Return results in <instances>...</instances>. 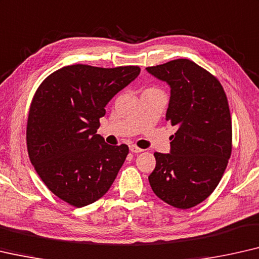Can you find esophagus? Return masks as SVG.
Segmentation results:
<instances>
[{"label":"esophagus","instance_id":"1","mask_svg":"<svg viewBox=\"0 0 259 259\" xmlns=\"http://www.w3.org/2000/svg\"><path fill=\"white\" fill-rule=\"evenodd\" d=\"M130 151L134 153H140L143 151V149L138 148V146H136V145H130Z\"/></svg>","mask_w":259,"mask_h":259}]
</instances>
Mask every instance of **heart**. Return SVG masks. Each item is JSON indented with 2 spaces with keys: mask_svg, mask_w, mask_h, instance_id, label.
<instances>
[{
  "mask_svg": "<svg viewBox=\"0 0 259 259\" xmlns=\"http://www.w3.org/2000/svg\"><path fill=\"white\" fill-rule=\"evenodd\" d=\"M152 90H157V88H153V87H150V88H148V90H146V91H152Z\"/></svg>",
  "mask_w": 259,
  "mask_h": 259,
  "instance_id": "1",
  "label": "heart"
}]
</instances>
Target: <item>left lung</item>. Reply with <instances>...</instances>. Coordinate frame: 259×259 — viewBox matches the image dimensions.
Here are the masks:
<instances>
[{
	"label": "left lung",
	"mask_w": 259,
	"mask_h": 259,
	"mask_svg": "<svg viewBox=\"0 0 259 259\" xmlns=\"http://www.w3.org/2000/svg\"><path fill=\"white\" fill-rule=\"evenodd\" d=\"M146 69L171 87L165 119L177 126L169 137L171 153H153L150 186L163 201L188 209L213 193L228 165L233 149L228 99L218 78L192 60Z\"/></svg>",
	"instance_id": "8db88e82"
}]
</instances>
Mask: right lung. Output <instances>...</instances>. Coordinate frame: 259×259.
<instances>
[{"mask_svg": "<svg viewBox=\"0 0 259 259\" xmlns=\"http://www.w3.org/2000/svg\"><path fill=\"white\" fill-rule=\"evenodd\" d=\"M141 73L138 66L76 64L57 69L31 101L26 146L34 169L53 194L74 207L102 198L129 153L96 134L107 103Z\"/></svg>", "mask_w": 259, "mask_h": 259, "instance_id": "add662e5", "label": "right lung"}]
</instances>
